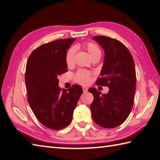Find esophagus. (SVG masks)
I'll list each match as a JSON object with an SVG mask.
<instances>
[{
  "label": "esophagus",
  "mask_w": 160,
  "mask_h": 160,
  "mask_svg": "<svg viewBox=\"0 0 160 160\" xmlns=\"http://www.w3.org/2000/svg\"><path fill=\"white\" fill-rule=\"evenodd\" d=\"M82 89H83L84 93H86L87 91H88V88H87L86 87H82Z\"/></svg>",
  "instance_id": "esophagus-1"
}]
</instances>
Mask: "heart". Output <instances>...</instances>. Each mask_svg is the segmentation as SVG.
<instances>
[{"mask_svg":"<svg viewBox=\"0 0 160 160\" xmlns=\"http://www.w3.org/2000/svg\"><path fill=\"white\" fill-rule=\"evenodd\" d=\"M80 47H84L88 53H89L91 58H100L101 56V50L100 47H98L96 44L93 42H89L83 43L82 45H76V48H80ZM74 56H75V49L74 48H70L67 51L66 53V63L68 66L72 65L74 62ZM76 81L82 84H88L91 82V74L87 72V71H80L78 72L76 76Z\"/></svg>","mask_w":160,"mask_h":160,"instance_id":"obj_1","label":"heart"}]
</instances>
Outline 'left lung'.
<instances>
[{"instance_id":"8db88e82","label":"left lung","mask_w":160,"mask_h":160,"mask_svg":"<svg viewBox=\"0 0 160 160\" xmlns=\"http://www.w3.org/2000/svg\"><path fill=\"white\" fill-rule=\"evenodd\" d=\"M104 51V60L96 84L109 88L102 94L96 88L89 91L93 95L91 104L93 121L102 127H117L127 120L133 105L136 74L133 58L121 42L109 37L92 38Z\"/></svg>"}]
</instances>
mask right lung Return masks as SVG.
<instances>
[{"label":"right lung","mask_w":160,"mask_h":160,"mask_svg":"<svg viewBox=\"0 0 160 160\" xmlns=\"http://www.w3.org/2000/svg\"><path fill=\"white\" fill-rule=\"evenodd\" d=\"M74 40H58L40 45L30 54L27 62L25 84L29 106L40 123L53 130L70 124L83 92L78 84L68 91L58 87V77L67 71L66 53Z\"/></svg>","instance_id":"obj_1"}]
</instances>
